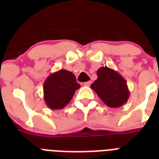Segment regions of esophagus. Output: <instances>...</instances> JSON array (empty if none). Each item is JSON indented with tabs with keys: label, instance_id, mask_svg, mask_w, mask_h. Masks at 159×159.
<instances>
[{
	"label": "esophagus",
	"instance_id": "1",
	"mask_svg": "<svg viewBox=\"0 0 159 159\" xmlns=\"http://www.w3.org/2000/svg\"><path fill=\"white\" fill-rule=\"evenodd\" d=\"M91 84H92V82H91V81H89V82H86L83 83V85H84V86H86V87H89Z\"/></svg>",
	"mask_w": 159,
	"mask_h": 159
}]
</instances>
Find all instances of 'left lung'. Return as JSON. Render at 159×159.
<instances>
[{
    "label": "left lung",
    "mask_w": 159,
    "mask_h": 159,
    "mask_svg": "<svg viewBox=\"0 0 159 159\" xmlns=\"http://www.w3.org/2000/svg\"><path fill=\"white\" fill-rule=\"evenodd\" d=\"M97 79L91 85L105 104L111 108L123 106L129 97L125 79L118 72L102 67L97 70Z\"/></svg>",
    "instance_id": "8db88e82"
}]
</instances>
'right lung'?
<instances>
[{
  "label": "right lung",
  "mask_w": 159,
  "mask_h": 159,
  "mask_svg": "<svg viewBox=\"0 0 159 159\" xmlns=\"http://www.w3.org/2000/svg\"><path fill=\"white\" fill-rule=\"evenodd\" d=\"M80 87L72 72L59 70L49 75L43 83L44 102L51 110L62 109L69 103Z\"/></svg>",
  "instance_id": "obj_1"
}]
</instances>
